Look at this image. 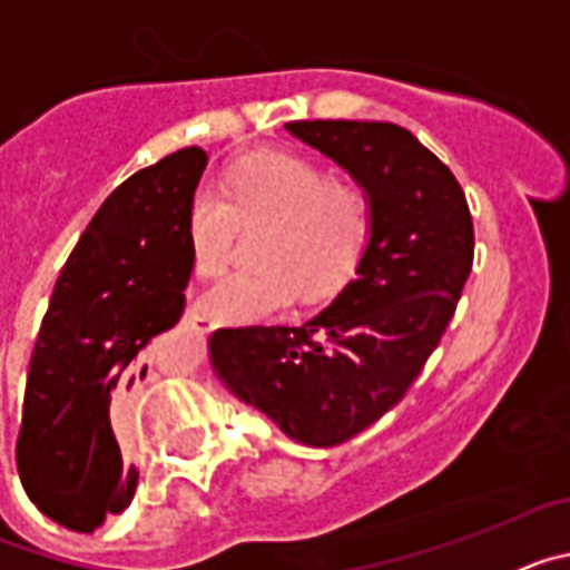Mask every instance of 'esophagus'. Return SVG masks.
<instances>
[{"label": "esophagus", "mask_w": 570, "mask_h": 570, "mask_svg": "<svg viewBox=\"0 0 570 570\" xmlns=\"http://www.w3.org/2000/svg\"><path fill=\"white\" fill-rule=\"evenodd\" d=\"M185 322H188V325L194 331H199V334H208V331L216 328L214 322H210L208 316H205L199 308H188V311H185Z\"/></svg>", "instance_id": "obj_1"}]
</instances>
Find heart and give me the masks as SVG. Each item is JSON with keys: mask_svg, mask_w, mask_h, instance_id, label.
Masks as SVG:
<instances>
[{"mask_svg": "<svg viewBox=\"0 0 570 570\" xmlns=\"http://www.w3.org/2000/svg\"><path fill=\"white\" fill-rule=\"evenodd\" d=\"M216 185L194 190L188 205V248L194 268L214 276L225 268L236 225L271 219L256 245V268L230 271L210 285L203 308L219 322H254L305 296L334 288L356 268L371 239L374 208L362 185L334 179L302 154H256L225 170Z\"/></svg>", "mask_w": 570, "mask_h": 570, "instance_id": "1", "label": "heart"}]
</instances>
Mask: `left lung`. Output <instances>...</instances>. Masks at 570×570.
<instances>
[{"mask_svg": "<svg viewBox=\"0 0 570 570\" xmlns=\"http://www.w3.org/2000/svg\"><path fill=\"white\" fill-rule=\"evenodd\" d=\"M285 128L367 190L371 239L322 314L302 325L219 328L210 360L291 440L331 448L385 416L422 374L471 274L473 223L456 176L411 130L351 119Z\"/></svg>", "mask_w": 570, "mask_h": 570, "instance_id": "1", "label": "left lung"}]
</instances>
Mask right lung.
I'll use <instances>...</instances> for the list:
<instances>
[{"mask_svg": "<svg viewBox=\"0 0 570 570\" xmlns=\"http://www.w3.org/2000/svg\"><path fill=\"white\" fill-rule=\"evenodd\" d=\"M208 154L183 148L136 170L70 250L30 354L17 468L30 502L90 533L130 505L139 468L119 451L154 340L185 311L188 205Z\"/></svg>", "mask_w": 570, "mask_h": 570, "instance_id": "obj_1", "label": "right lung"}]
</instances>
